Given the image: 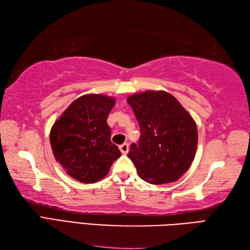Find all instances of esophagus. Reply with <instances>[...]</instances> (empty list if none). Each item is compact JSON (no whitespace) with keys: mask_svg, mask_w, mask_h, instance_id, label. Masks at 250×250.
I'll use <instances>...</instances> for the list:
<instances>
[{"mask_svg":"<svg viewBox=\"0 0 250 250\" xmlns=\"http://www.w3.org/2000/svg\"><path fill=\"white\" fill-rule=\"evenodd\" d=\"M128 149H129L128 143H123L122 145H120V150H121L122 154L126 155L127 153H128Z\"/></svg>","mask_w":250,"mask_h":250,"instance_id":"1","label":"esophagus"}]
</instances>
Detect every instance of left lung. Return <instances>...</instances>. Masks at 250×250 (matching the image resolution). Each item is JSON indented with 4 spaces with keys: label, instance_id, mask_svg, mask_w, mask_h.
Here are the masks:
<instances>
[{
    "label": "left lung",
    "instance_id": "obj_1",
    "mask_svg": "<svg viewBox=\"0 0 250 250\" xmlns=\"http://www.w3.org/2000/svg\"><path fill=\"white\" fill-rule=\"evenodd\" d=\"M127 103L141 131L138 144L132 143L128 153L139 176L153 185L178 180L196 154L195 121L166 91L148 90L133 94Z\"/></svg>",
    "mask_w": 250,
    "mask_h": 250
}]
</instances>
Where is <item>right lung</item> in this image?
I'll list each match as a JSON object with an SVG mask.
<instances>
[{
  "label": "right lung",
  "mask_w": 250,
  "mask_h": 250,
  "mask_svg": "<svg viewBox=\"0 0 250 250\" xmlns=\"http://www.w3.org/2000/svg\"><path fill=\"white\" fill-rule=\"evenodd\" d=\"M115 104L111 96L78 97L55 122L50 142L55 159L69 176L83 184H94L108 174L121 156L111 142L108 114Z\"/></svg>",
  "instance_id": "add662e5"
}]
</instances>
